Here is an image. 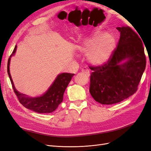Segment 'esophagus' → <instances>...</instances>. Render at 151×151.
I'll return each mask as SVG.
<instances>
[{
	"label": "esophagus",
	"instance_id": "esophagus-1",
	"mask_svg": "<svg viewBox=\"0 0 151 151\" xmlns=\"http://www.w3.org/2000/svg\"><path fill=\"white\" fill-rule=\"evenodd\" d=\"M82 72H83V73L84 74H85L87 77H89L90 76V72H89V70L88 68L86 67H84L82 68Z\"/></svg>",
	"mask_w": 151,
	"mask_h": 151
}]
</instances>
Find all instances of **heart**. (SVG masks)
I'll return each instance as SVG.
<instances>
[{
  "label": "heart",
  "instance_id": "heart-1",
  "mask_svg": "<svg viewBox=\"0 0 151 151\" xmlns=\"http://www.w3.org/2000/svg\"><path fill=\"white\" fill-rule=\"evenodd\" d=\"M115 39L109 33H96L78 46L79 51L88 54V60L95 65H102L110 58L115 47Z\"/></svg>",
  "mask_w": 151,
  "mask_h": 151
}]
</instances>
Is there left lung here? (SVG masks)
<instances>
[{
    "instance_id": "obj_1",
    "label": "left lung",
    "mask_w": 151,
    "mask_h": 151,
    "mask_svg": "<svg viewBox=\"0 0 151 151\" xmlns=\"http://www.w3.org/2000/svg\"><path fill=\"white\" fill-rule=\"evenodd\" d=\"M116 29L120 37L112 57L103 65L89 67L93 70L89 93L102 104H115L133 95L146 65L141 37L129 26Z\"/></svg>"
}]
</instances>
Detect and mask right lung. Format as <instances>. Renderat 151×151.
<instances>
[{"label": "right lung", "mask_w": 151, "mask_h": 151, "mask_svg": "<svg viewBox=\"0 0 151 151\" xmlns=\"http://www.w3.org/2000/svg\"><path fill=\"white\" fill-rule=\"evenodd\" d=\"M17 45L13 50L7 62V73L9 76L12 88L17 96L19 101L23 106L31 110L39 113H50L54 111L60 104L63 98V94L74 74L62 73L58 74L52 84L43 95L37 97H29L17 91L14 84L10 74L9 65L11 57L15 55Z\"/></svg>", "instance_id": "1"}]
</instances>
